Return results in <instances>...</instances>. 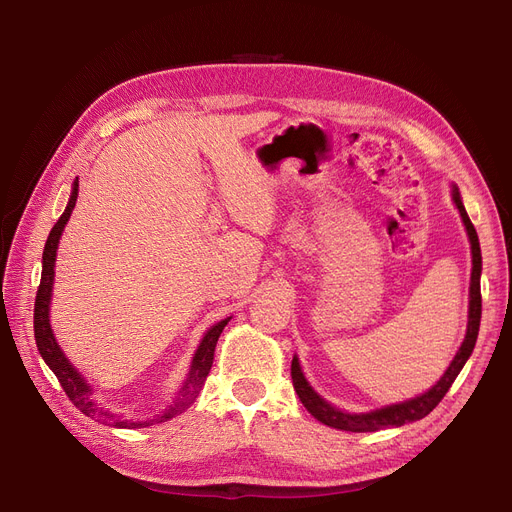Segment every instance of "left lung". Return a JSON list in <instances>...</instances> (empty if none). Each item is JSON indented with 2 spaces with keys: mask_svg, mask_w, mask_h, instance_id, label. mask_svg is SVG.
<instances>
[{
  "mask_svg": "<svg viewBox=\"0 0 512 512\" xmlns=\"http://www.w3.org/2000/svg\"><path fill=\"white\" fill-rule=\"evenodd\" d=\"M453 200L455 205L461 213V220L466 224L468 230V237L472 243V282H470V316H468V333L466 339H463V344L459 348V352L455 354V359L444 371V376L438 380L436 386H431V389L423 395H418L410 401H404V404H395V406H386L374 412H367V414H348L333 408L331 404H327L322 397H318V393H314L312 386L307 384V380L301 374V367L297 356L292 359L290 365V376H292V386L294 391H297L301 404L307 408V412L312 414L314 418H318L320 423L335 427V429H344V431H356V433H363V431H378V429H386V427H401L406 423L418 421V418H425L433 408H436L442 397L446 395V391L451 389V384L455 382V378L459 376L461 367L466 365L468 356L474 350L476 344V337H478V327H480V269H483V262H480V245H478V235H476V228L472 226L466 207H463L461 198L457 188H453Z\"/></svg>",
  "mask_w": 512,
  "mask_h": 512,
  "instance_id": "8db88e82",
  "label": "left lung"
}]
</instances>
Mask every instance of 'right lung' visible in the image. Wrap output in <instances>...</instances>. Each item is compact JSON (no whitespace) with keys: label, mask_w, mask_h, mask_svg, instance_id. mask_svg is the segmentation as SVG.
<instances>
[{"label":"right lung","mask_w":512,"mask_h":512,"mask_svg":"<svg viewBox=\"0 0 512 512\" xmlns=\"http://www.w3.org/2000/svg\"><path fill=\"white\" fill-rule=\"evenodd\" d=\"M76 196H79V181L74 183V190L70 196V203L66 207V211L61 213V218L57 220V224L51 228V235L46 239L44 245V254H42V277H40V286L36 292V303H34V335H36V346L42 354L44 363L53 369V374L57 376L61 389L68 395V399L72 404L79 408L85 416L94 418L98 423L104 425H113V427H126V429H136V427H149L153 423H164L168 418H173L177 414H181L185 408L190 404H194V399L198 397L200 389H203V384L209 376V369L213 365V352H215V344H218V337L224 331V327L228 324L230 318L222 320L215 324L213 329L207 331V335L203 337V342H200L196 356L192 361V371H190V378L185 380L181 395L177 397V401L173 406H168L162 414H158L156 418H151V421H117L115 414H111L108 410H104L102 406L96 404V399L91 397V389L85 384V380L79 376V371H76L68 359L64 356V352L59 350L53 331H51V324H49V303H51V288H53V267H55V254H57V243L61 237V230H64L66 222L70 220V213L76 205Z\"/></svg>","instance_id":"1"}]
</instances>
